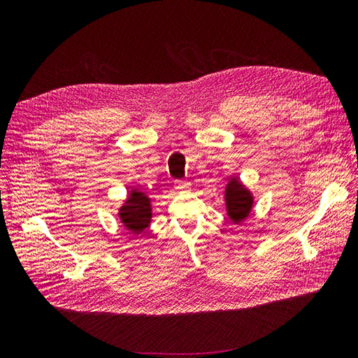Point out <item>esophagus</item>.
Segmentation results:
<instances>
[{"mask_svg":"<svg viewBox=\"0 0 358 358\" xmlns=\"http://www.w3.org/2000/svg\"><path fill=\"white\" fill-rule=\"evenodd\" d=\"M175 188H176L178 192H188L191 189V185H189L188 182H185V180H178Z\"/></svg>","mask_w":358,"mask_h":358,"instance_id":"esophagus-1","label":"esophagus"}]
</instances>
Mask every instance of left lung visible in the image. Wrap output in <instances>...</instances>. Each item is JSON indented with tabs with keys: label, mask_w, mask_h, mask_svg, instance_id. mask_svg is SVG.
Wrapping results in <instances>:
<instances>
[{
	"label": "left lung",
	"mask_w": 358,
	"mask_h": 358,
	"mask_svg": "<svg viewBox=\"0 0 358 358\" xmlns=\"http://www.w3.org/2000/svg\"><path fill=\"white\" fill-rule=\"evenodd\" d=\"M227 216L233 224L243 222L254 208V194L245 183L236 176H231L225 183L224 189Z\"/></svg>",
	"instance_id": "left-lung-1"
}]
</instances>
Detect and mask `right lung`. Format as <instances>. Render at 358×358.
Listing matches in <instances>:
<instances>
[{"instance_id": "right-lung-1", "label": "right lung", "mask_w": 358, "mask_h": 358, "mask_svg": "<svg viewBox=\"0 0 358 358\" xmlns=\"http://www.w3.org/2000/svg\"><path fill=\"white\" fill-rule=\"evenodd\" d=\"M119 221L133 234L143 233L152 222V199L138 188H131L117 209Z\"/></svg>"}]
</instances>
